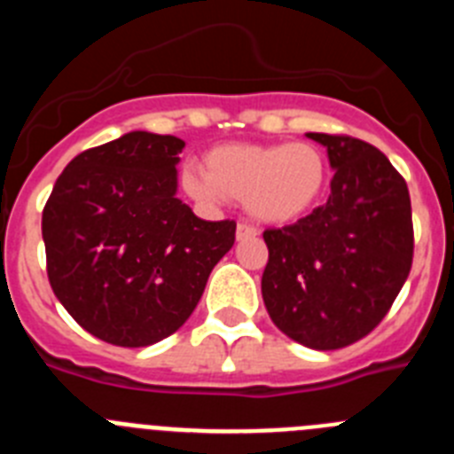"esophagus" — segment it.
Segmentation results:
<instances>
[{"mask_svg": "<svg viewBox=\"0 0 454 454\" xmlns=\"http://www.w3.org/2000/svg\"><path fill=\"white\" fill-rule=\"evenodd\" d=\"M256 234H259V231H256L254 224H250V223H239V227H236V239L239 240L254 239Z\"/></svg>", "mask_w": 454, "mask_h": 454, "instance_id": "esophagus-1", "label": "esophagus"}]
</instances>
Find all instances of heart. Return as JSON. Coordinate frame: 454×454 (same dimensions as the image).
Returning <instances> with one entry per match:
<instances>
[{"label":"heart","mask_w":454,"mask_h":454,"mask_svg":"<svg viewBox=\"0 0 454 454\" xmlns=\"http://www.w3.org/2000/svg\"><path fill=\"white\" fill-rule=\"evenodd\" d=\"M200 168L184 172V191L204 204L224 198L246 202L266 223H291L318 202L327 182V161L311 143L223 145Z\"/></svg>","instance_id":"heart-1"}]
</instances>
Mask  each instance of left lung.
<instances>
[{
    "instance_id": "left-lung-1",
    "label": "left lung",
    "mask_w": 454,
    "mask_h": 454,
    "mask_svg": "<svg viewBox=\"0 0 454 454\" xmlns=\"http://www.w3.org/2000/svg\"><path fill=\"white\" fill-rule=\"evenodd\" d=\"M307 136L327 147L332 195L298 223L263 231L262 295L284 334L339 350L382 323L411 270V200L403 175L371 143Z\"/></svg>"
}]
</instances>
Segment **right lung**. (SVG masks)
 Instances as JSON below:
<instances>
[{
    "instance_id": "obj_1",
    "label": "right lung",
    "mask_w": 454,
    "mask_h": 454,
    "mask_svg": "<svg viewBox=\"0 0 454 454\" xmlns=\"http://www.w3.org/2000/svg\"><path fill=\"white\" fill-rule=\"evenodd\" d=\"M184 140L131 131L82 152L43 208L51 291L92 336L145 348L175 334L236 240L177 192Z\"/></svg>"
}]
</instances>
